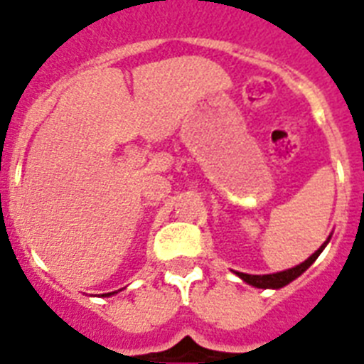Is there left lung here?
I'll return each instance as SVG.
<instances>
[{
    "label": "left lung",
    "mask_w": 364,
    "mask_h": 364,
    "mask_svg": "<svg viewBox=\"0 0 364 364\" xmlns=\"http://www.w3.org/2000/svg\"><path fill=\"white\" fill-rule=\"evenodd\" d=\"M329 240H331V234L327 236L326 242L320 245V247L314 251V253L311 255V257L305 260V262L297 264V266H294V268L290 269H284V272H277V273H266V275H251V273H242V272H234L236 275H238L240 279H242L243 283L251 284V287L255 288H269V290H279V288L287 287V284H290L292 281H296L299 275H301L303 272H307L309 268H311V264L316 260L318 257H320V253H322L323 249H326V245L329 243Z\"/></svg>",
    "instance_id": "1"
}]
</instances>
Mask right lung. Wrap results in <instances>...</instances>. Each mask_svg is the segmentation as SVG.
Returning a JSON list of instances; mask_svg holds the SVG:
<instances>
[{
  "mask_svg": "<svg viewBox=\"0 0 364 364\" xmlns=\"http://www.w3.org/2000/svg\"><path fill=\"white\" fill-rule=\"evenodd\" d=\"M115 294H117V290H115V292H107V294H102V297H109V296H115Z\"/></svg>",
  "mask_w": 364,
  "mask_h": 364,
  "instance_id": "obj_1",
  "label": "right lung"
}]
</instances>
